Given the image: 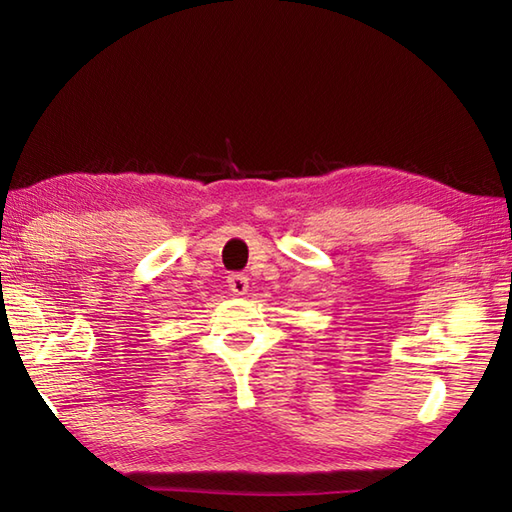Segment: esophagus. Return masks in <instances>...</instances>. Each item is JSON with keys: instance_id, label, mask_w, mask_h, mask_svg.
Returning a JSON list of instances; mask_svg holds the SVG:
<instances>
[{"instance_id": "obj_1", "label": "esophagus", "mask_w": 512, "mask_h": 512, "mask_svg": "<svg viewBox=\"0 0 512 512\" xmlns=\"http://www.w3.org/2000/svg\"><path fill=\"white\" fill-rule=\"evenodd\" d=\"M226 284H228V290H231L233 295H246L248 277L244 273H233V275H228Z\"/></svg>"}]
</instances>
